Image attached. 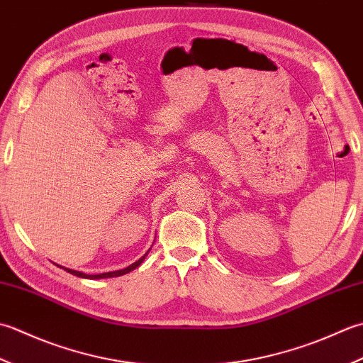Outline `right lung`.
<instances>
[{
    "instance_id": "right-lung-1",
    "label": "right lung",
    "mask_w": 363,
    "mask_h": 363,
    "mask_svg": "<svg viewBox=\"0 0 363 363\" xmlns=\"http://www.w3.org/2000/svg\"><path fill=\"white\" fill-rule=\"evenodd\" d=\"M150 252V249L147 250V252L139 258L138 262H135L133 264H130V266H127V268H123V269H119V271H111V272H103V274H86V272H81V271H75V269H70V268H64V266H59V268H64L65 271L67 272H70V274H73V276H77V277H83V279H108V277H119V276H123V274H128V272H131L133 269H136L138 266L143 263L144 260H145V257H147V254Z\"/></svg>"
}]
</instances>
